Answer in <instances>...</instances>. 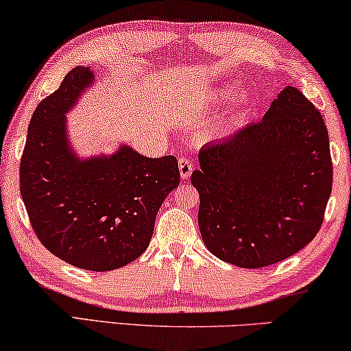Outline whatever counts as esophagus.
<instances>
[{
  "mask_svg": "<svg viewBox=\"0 0 351 351\" xmlns=\"http://www.w3.org/2000/svg\"><path fill=\"white\" fill-rule=\"evenodd\" d=\"M179 171H180L182 179H189L191 176V171H193V162H191V160H189V158H180Z\"/></svg>",
  "mask_w": 351,
  "mask_h": 351,
  "instance_id": "esophagus-1",
  "label": "esophagus"
}]
</instances>
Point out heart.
Wrapping results in <instances>:
<instances>
[{
    "mask_svg": "<svg viewBox=\"0 0 351 351\" xmlns=\"http://www.w3.org/2000/svg\"><path fill=\"white\" fill-rule=\"evenodd\" d=\"M217 97H222V93H217Z\"/></svg>",
    "mask_w": 351,
    "mask_h": 351,
    "instance_id": "1",
    "label": "heart"
}]
</instances>
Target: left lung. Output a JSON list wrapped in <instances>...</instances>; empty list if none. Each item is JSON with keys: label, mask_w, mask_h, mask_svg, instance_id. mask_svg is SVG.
Returning <instances> with one entry per match:
<instances>
[{"label": "left lung", "mask_w": 351, "mask_h": 351, "mask_svg": "<svg viewBox=\"0 0 351 351\" xmlns=\"http://www.w3.org/2000/svg\"><path fill=\"white\" fill-rule=\"evenodd\" d=\"M198 160L199 232L220 261L267 267L318 234L332 160L323 117L299 89L287 86L262 121L204 145Z\"/></svg>", "instance_id": "8db88e82"}]
</instances>
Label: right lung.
Returning a JSON list of instances; mask_svg holds the SVG:
<instances>
[{"mask_svg": "<svg viewBox=\"0 0 351 351\" xmlns=\"http://www.w3.org/2000/svg\"><path fill=\"white\" fill-rule=\"evenodd\" d=\"M93 78L89 66H76L36 107L21 160V195L47 251L83 270L110 271L145 252L180 172L176 156L147 158L126 145L90 160L70 150L65 113Z\"/></svg>", "mask_w": 351, "mask_h": 351, "instance_id": "obj_1", "label": "right lung"}]
</instances>
